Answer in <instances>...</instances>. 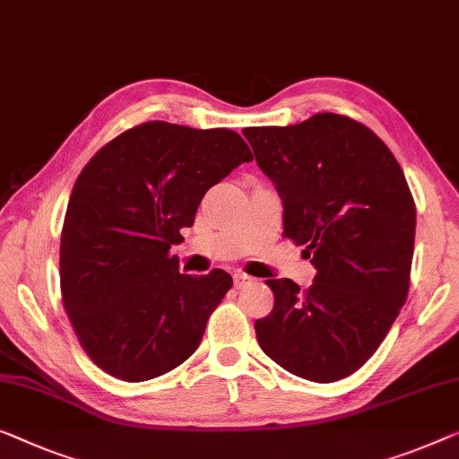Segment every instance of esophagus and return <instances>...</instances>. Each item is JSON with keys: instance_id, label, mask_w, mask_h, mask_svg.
Masks as SVG:
<instances>
[{"instance_id": "34e87169", "label": "esophagus", "mask_w": 459, "mask_h": 459, "mask_svg": "<svg viewBox=\"0 0 459 459\" xmlns=\"http://www.w3.org/2000/svg\"><path fill=\"white\" fill-rule=\"evenodd\" d=\"M232 280H235V289H243L245 284L253 282V278L247 276V273H245V272H237L235 276H232Z\"/></svg>"}]
</instances>
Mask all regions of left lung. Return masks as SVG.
Here are the masks:
<instances>
[{"instance_id":"1","label":"left lung","mask_w":459,"mask_h":459,"mask_svg":"<svg viewBox=\"0 0 459 459\" xmlns=\"http://www.w3.org/2000/svg\"><path fill=\"white\" fill-rule=\"evenodd\" d=\"M259 169L276 186L284 232L314 255L307 290L265 280L273 309L255 321L262 351L297 377L332 383L365 365L406 303L416 206L385 143L346 115L247 127Z\"/></svg>"}]
</instances>
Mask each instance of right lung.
Listing matches in <instances>:
<instances>
[{"mask_svg":"<svg viewBox=\"0 0 459 459\" xmlns=\"http://www.w3.org/2000/svg\"><path fill=\"white\" fill-rule=\"evenodd\" d=\"M253 154L232 129L146 121L105 143L74 183L59 245L64 309L80 346L113 377L138 383L200 346L230 273H179L206 191Z\"/></svg>","mask_w":459,"mask_h":459,"instance_id":"right-lung-1","label":"right lung"}]
</instances>
